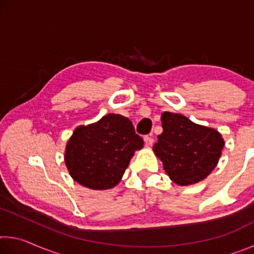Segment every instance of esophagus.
Here are the masks:
<instances>
[{
    "label": "esophagus",
    "mask_w": 254,
    "mask_h": 254,
    "mask_svg": "<svg viewBox=\"0 0 254 254\" xmlns=\"http://www.w3.org/2000/svg\"><path fill=\"white\" fill-rule=\"evenodd\" d=\"M144 143H145V145H148V147H149V145H152V143H153L152 134L144 136Z\"/></svg>",
    "instance_id": "esophagus-1"
}]
</instances>
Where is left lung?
<instances>
[{
	"label": "left lung",
	"mask_w": 254,
	"mask_h": 254,
	"mask_svg": "<svg viewBox=\"0 0 254 254\" xmlns=\"http://www.w3.org/2000/svg\"><path fill=\"white\" fill-rule=\"evenodd\" d=\"M161 122L163 132L158 135L153 151L170 179L187 186L207 177L225 144L221 133L170 112H163Z\"/></svg>",
	"instance_id": "obj_1"
}]
</instances>
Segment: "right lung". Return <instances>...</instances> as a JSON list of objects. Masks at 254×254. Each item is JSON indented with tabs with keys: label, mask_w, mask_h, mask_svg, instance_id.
Masks as SVG:
<instances>
[{
	"label": "right lung",
	"mask_w": 254,
	"mask_h": 254,
	"mask_svg": "<svg viewBox=\"0 0 254 254\" xmlns=\"http://www.w3.org/2000/svg\"><path fill=\"white\" fill-rule=\"evenodd\" d=\"M142 147L143 139L130 120L107 114L96 123L75 128L66 145L65 162L75 182L104 190L117 186L133 154Z\"/></svg>",
	"instance_id": "obj_1"
}]
</instances>
